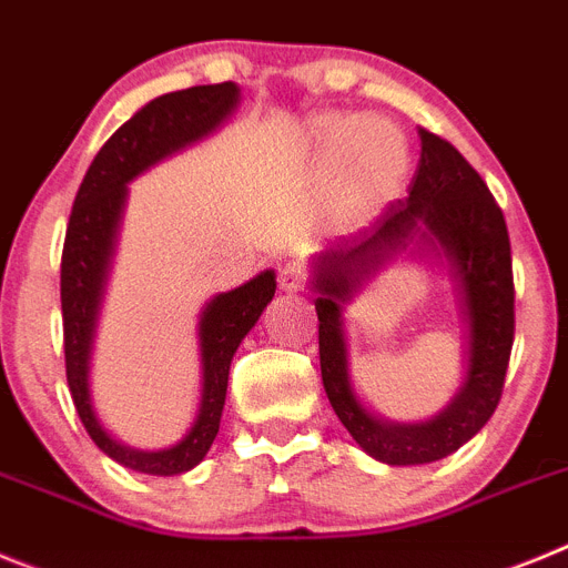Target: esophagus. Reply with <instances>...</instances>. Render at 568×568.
I'll return each instance as SVG.
<instances>
[{"instance_id":"34e87169","label":"esophagus","mask_w":568,"mask_h":568,"mask_svg":"<svg viewBox=\"0 0 568 568\" xmlns=\"http://www.w3.org/2000/svg\"><path fill=\"white\" fill-rule=\"evenodd\" d=\"M280 288L283 291H303L305 283H308V268L300 263H285L283 268H280V277H277Z\"/></svg>"}]
</instances>
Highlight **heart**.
Wrapping results in <instances>:
<instances>
[{
  "label": "heart",
  "instance_id": "obj_1",
  "mask_svg": "<svg viewBox=\"0 0 568 568\" xmlns=\"http://www.w3.org/2000/svg\"><path fill=\"white\" fill-rule=\"evenodd\" d=\"M316 172L339 178V214L367 221L398 192L407 175V144L396 130L376 119L320 121L311 135Z\"/></svg>",
  "mask_w": 568,
  "mask_h": 568
}]
</instances>
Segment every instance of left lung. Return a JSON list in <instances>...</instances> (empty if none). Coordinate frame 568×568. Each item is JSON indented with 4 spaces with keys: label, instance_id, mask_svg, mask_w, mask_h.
I'll list each match as a JSON object with an SVG mask.
<instances>
[{
    "label": "left lung",
    "instance_id": "obj_1",
    "mask_svg": "<svg viewBox=\"0 0 568 568\" xmlns=\"http://www.w3.org/2000/svg\"><path fill=\"white\" fill-rule=\"evenodd\" d=\"M418 135L422 158L410 195L387 203L373 226L339 240L314 260L322 385L354 442L367 456L393 467L438 462L481 430L500 402L515 339L513 254L504 212L456 146L424 126ZM413 239L444 253L454 265L470 325V359L468 379L436 419L396 425L371 417L349 387L341 305Z\"/></svg>",
    "mask_w": 568,
    "mask_h": 568
}]
</instances>
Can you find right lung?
I'll return each mask as SVG.
<instances>
[{
	"label": "right lung",
	"mask_w": 568,
	"mask_h": 568,
	"mask_svg": "<svg viewBox=\"0 0 568 568\" xmlns=\"http://www.w3.org/2000/svg\"><path fill=\"white\" fill-rule=\"evenodd\" d=\"M240 101L234 81L201 84L166 93L150 101L93 158L70 212L64 252H61V320H64V365L68 385L84 430L101 453L146 475H181L197 467L221 430V413L226 405L229 365L243 336L254 328L263 308L272 303L277 280L263 272L240 288L217 294L201 314V365L203 393L201 413L183 442L170 449L144 453L124 447L101 427L90 402V351H93L95 320L104 294L110 260L115 252L121 212L126 201V183L172 152L195 144L232 115Z\"/></svg>",
	"instance_id": "add662e5"
}]
</instances>
